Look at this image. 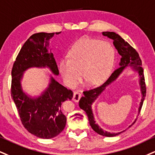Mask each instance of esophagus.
Here are the masks:
<instances>
[{
  "mask_svg": "<svg viewBox=\"0 0 155 155\" xmlns=\"http://www.w3.org/2000/svg\"><path fill=\"white\" fill-rule=\"evenodd\" d=\"M81 94L79 92H78V91H76V92H74V96H73V100H74V102H78L79 101L80 98H81Z\"/></svg>",
  "mask_w": 155,
  "mask_h": 155,
  "instance_id": "obj_1",
  "label": "esophagus"
}]
</instances>
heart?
I'll list each match as a JSON object with an SVG mask.
<instances>
[{"mask_svg": "<svg viewBox=\"0 0 155 155\" xmlns=\"http://www.w3.org/2000/svg\"><path fill=\"white\" fill-rule=\"evenodd\" d=\"M61 61L59 71L68 87H75L82 74L91 84L103 82L110 74L115 61V50L110 43L93 39H81Z\"/></svg>", "mask_w": 155, "mask_h": 155, "instance_id": "b5f03b06", "label": "heart"}]
</instances>
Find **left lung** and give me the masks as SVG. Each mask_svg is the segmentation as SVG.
Wrapping results in <instances>:
<instances>
[{"label": "left lung", "instance_id": "8db88e82", "mask_svg": "<svg viewBox=\"0 0 155 155\" xmlns=\"http://www.w3.org/2000/svg\"><path fill=\"white\" fill-rule=\"evenodd\" d=\"M102 34L103 36L107 37L108 38L113 40V42L115 48H116L118 53L121 55L120 61L119 63V66L120 67H119L118 69L115 70L111 74L110 76L108 78L107 81L103 84L100 86V87L91 89V90L84 92V96L81 97V99H80L79 105L80 108L82 109L83 110H84L85 113H87L89 124H90L91 127L96 133H97L101 136H103V137H115V136H118V134L123 133L126 130L121 132H118V133H110V132H108L102 129L97 124L95 119H94L92 107L93 103L95 102V100L98 98V97L103 92V91H105L106 87H108L110 84H111L113 81H115V80L118 79L119 76L122 74L123 71L127 67H131V69L134 71L138 73V75H139V86H140V91L141 94V102L139 103V109H138V113L139 114L141 107H142L143 100H144L145 97H146V84H145L144 76H143V70L142 66H142L141 65V61L139 54L136 51V50L132 48L127 42H126L120 35L116 34L115 32H113V31H103V32H102ZM139 114H138V115H139ZM137 117L138 116H137V118L132 123V124L128 126V128L133 126L134 123L137 120Z\"/></svg>", "mask_w": 155, "mask_h": 155}]
</instances>
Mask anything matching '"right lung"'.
Returning <instances> with one entry per match:
<instances>
[{
  "label": "right lung",
  "mask_w": 155,
  "mask_h": 155,
  "mask_svg": "<svg viewBox=\"0 0 155 155\" xmlns=\"http://www.w3.org/2000/svg\"><path fill=\"white\" fill-rule=\"evenodd\" d=\"M61 32L31 35L20 50L12 71V97L22 124L29 133L41 139H52L64 129L66 117L61 110V105L66 100H71L73 92L50 74L47 88L40 95L32 97L24 92L21 81L24 72L31 68H48L58 76L53 53L48 48L50 39Z\"/></svg>",
  "instance_id": "obj_1"
}]
</instances>
